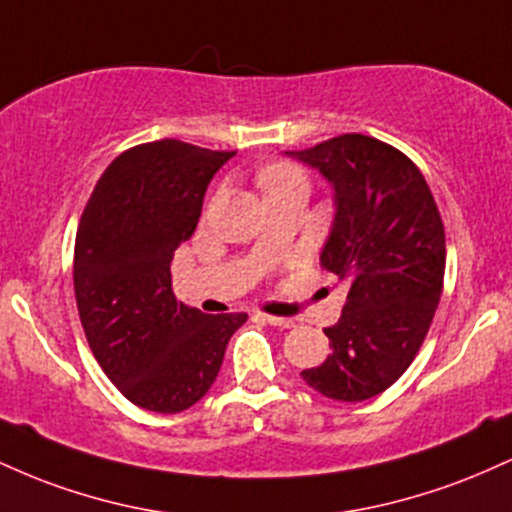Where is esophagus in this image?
<instances>
[{
	"label": "esophagus",
	"mask_w": 512,
	"mask_h": 512,
	"mask_svg": "<svg viewBox=\"0 0 512 512\" xmlns=\"http://www.w3.org/2000/svg\"><path fill=\"white\" fill-rule=\"evenodd\" d=\"M257 317H260L262 322H267V325L279 327V330H289V327H293V320H289V317H276V315H257Z\"/></svg>",
	"instance_id": "obj_1"
}]
</instances>
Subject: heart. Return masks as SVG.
I'll return each instance as SVG.
<instances>
[{
	"label": "heart",
	"mask_w": 512,
	"mask_h": 512,
	"mask_svg": "<svg viewBox=\"0 0 512 512\" xmlns=\"http://www.w3.org/2000/svg\"><path fill=\"white\" fill-rule=\"evenodd\" d=\"M257 182L264 190V195H272V192H284V190H296V187H305V175L303 170L293 163H272L257 175Z\"/></svg>",
	"instance_id": "b5f03b06"
}]
</instances>
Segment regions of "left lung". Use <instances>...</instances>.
Here are the masks:
<instances>
[{"label": "left lung", "mask_w": 512, "mask_h": 512, "mask_svg": "<svg viewBox=\"0 0 512 512\" xmlns=\"http://www.w3.org/2000/svg\"><path fill=\"white\" fill-rule=\"evenodd\" d=\"M286 154L332 185L320 264L349 286L342 317L325 330L332 354L301 378L330 399L363 402L395 383L424 344L443 291V221L421 170L395 146L342 134Z\"/></svg>", "instance_id": "obj_1"}]
</instances>
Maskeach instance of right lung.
Masks as SVG:
<instances>
[{"label": "right lung", "instance_id": "add662e5", "mask_svg": "<svg viewBox=\"0 0 512 512\" xmlns=\"http://www.w3.org/2000/svg\"><path fill=\"white\" fill-rule=\"evenodd\" d=\"M236 151L139 144L105 168L81 214L74 293L88 346L137 407L178 414L209 392L245 313L180 303L173 252L195 233L207 185Z\"/></svg>", "mask_w": 512, "mask_h": 512}]
</instances>
